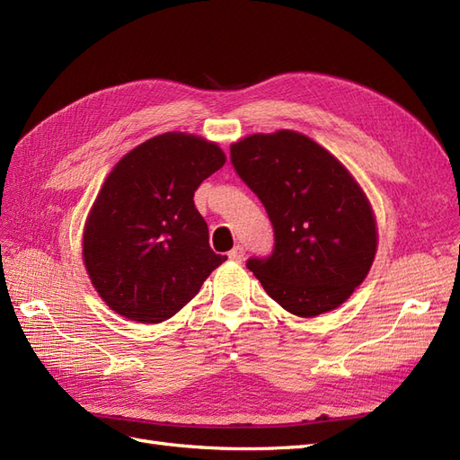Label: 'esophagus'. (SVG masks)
Segmentation results:
<instances>
[{"label": "esophagus", "instance_id": "34e87169", "mask_svg": "<svg viewBox=\"0 0 460 460\" xmlns=\"http://www.w3.org/2000/svg\"><path fill=\"white\" fill-rule=\"evenodd\" d=\"M228 257H230V261H234V262H242L243 261V257H245V249L242 247V245H235L232 252L228 253Z\"/></svg>", "mask_w": 460, "mask_h": 460}]
</instances>
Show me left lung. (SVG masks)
Returning a JSON list of instances; mask_svg holds the SVG:
<instances>
[{
  "mask_svg": "<svg viewBox=\"0 0 460 460\" xmlns=\"http://www.w3.org/2000/svg\"><path fill=\"white\" fill-rule=\"evenodd\" d=\"M235 172L274 228L269 259H249L264 291L288 313L338 309L367 278L378 226L363 188L343 163L294 130L252 134L230 146Z\"/></svg>",
  "mask_w": 460,
  "mask_h": 460,
  "instance_id": "obj_1",
  "label": "left lung"
}]
</instances>
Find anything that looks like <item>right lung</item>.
I'll return each instance as SVG.
<instances>
[{
  "mask_svg": "<svg viewBox=\"0 0 460 460\" xmlns=\"http://www.w3.org/2000/svg\"><path fill=\"white\" fill-rule=\"evenodd\" d=\"M225 163L218 144L164 132L113 166L82 235V261L111 311L159 324L226 261L208 245L207 222L193 203L199 184Z\"/></svg>",
  "mask_w": 460,
  "mask_h": 460,
  "instance_id": "add662e5",
  "label": "right lung"
}]
</instances>
